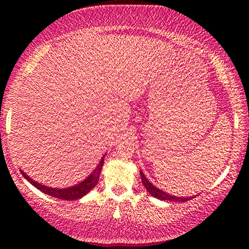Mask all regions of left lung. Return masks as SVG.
<instances>
[{
	"label": "left lung",
	"instance_id": "obj_1",
	"mask_svg": "<svg viewBox=\"0 0 249 249\" xmlns=\"http://www.w3.org/2000/svg\"><path fill=\"white\" fill-rule=\"evenodd\" d=\"M141 177H142V185H144L145 188L147 190V192L151 194V196H156V198L160 199V200H168V201H181V202H185L187 201V200H191L193 199V196H191V198H180V196H171V194H167L165 192H162L161 190H159V188L154 187L152 184H151L148 180L145 178V176L142 174V172H141Z\"/></svg>",
	"mask_w": 249,
	"mask_h": 249
}]
</instances>
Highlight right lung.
Wrapping results in <instances>:
<instances>
[{
	"mask_svg": "<svg viewBox=\"0 0 249 249\" xmlns=\"http://www.w3.org/2000/svg\"><path fill=\"white\" fill-rule=\"evenodd\" d=\"M103 164H104V158L99 161L98 166L96 167V170L93 171V172L84 180V181H82L81 184L76 185V186H72L69 188L47 187V186H44V185L37 184L35 180L31 179L29 176H27V174L22 172V171H21V173L23 174V177L28 180V181L31 182V184H33L36 188H38L39 191H42L43 193L48 194V196H55V198L62 199V200H77V199L82 198V196H84L85 194L90 192V191L96 186L97 182H98V180H99V174H101Z\"/></svg>",
	"mask_w": 249,
	"mask_h": 249,
	"instance_id": "add662e5",
	"label": "right lung"
}]
</instances>
